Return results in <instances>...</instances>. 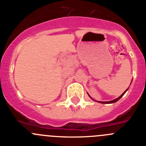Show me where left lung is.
Returning <instances> with one entry per match:
<instances>
[{
    "instance_id": "8db88e82",
    "label": "left lung",
    "mask_w": 146,
    "mask_h": 146,
    "mask_svg": "<svg viewBox=\"0 0 146 146\" xmlns=\"http://www.w3.org/2000/svg\"><path fill=\"white\" fill-rule=\"evenodd\" d=\"M127 89H128V88H127ZM127 89L126 91H125V92H124V93L122 94L120 96H119V97H118L117 99H114V100H112V101H110V102H99V103H102V104H112V103H114V102H117V101L119 100V99H120V98L122 97V96H123L124 94H125V92H126L127 91ZM88 96H89V95H88ZM90 97H91V96H90Z\"/></svg>"
}]
</instances>
